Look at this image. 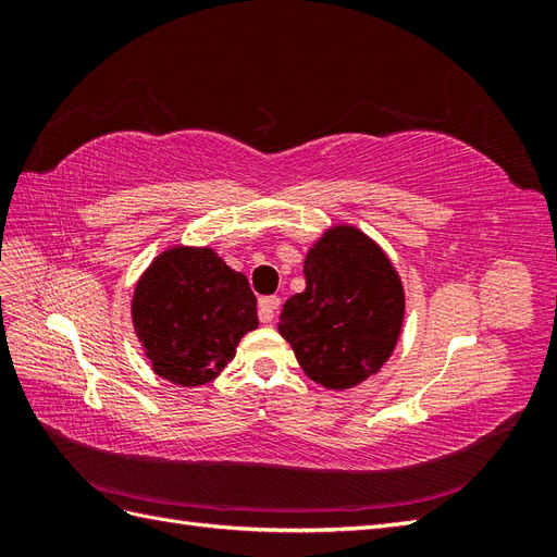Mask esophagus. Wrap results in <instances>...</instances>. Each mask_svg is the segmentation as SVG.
<instances>
[{
  "mask_svg": "<svg viewBox=\"0 0 557 557\" xmlns=\"http://www.w3.org/2000/svg\"><path fill=\"white\" fill-rule=\"evenodd\" d=\"M278 307H281V299H278L276 295H272V297H262V299H260V309H258V315H260L262 323H272Z\"/></svg>",
  "mask_w": 557,
  "mask_h": 557,
  "instance_id": "1",
  "label": "esophagus"
}]
</instances>
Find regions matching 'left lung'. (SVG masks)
I'll use <instances>...</instances> for the list:
<instances>
[{
	"instance_id": "left-lung-1",
	"label": "left lung",
	"mask_w": 557,
	"mask_h": 557,
	"mask_svg": "<svg viewBox=\"0 0 557 557\" xmlns=\"http://www.w3.org/2000/svg\"><path fill=\"white\" fill-rule=\"evenodd\" d=\"M305 276V293L283 305L278 332L311 381L346 391L391 358L404 320L401 281L385 252L350 225L313 244Z\"/></svg>"
}]
</instances>
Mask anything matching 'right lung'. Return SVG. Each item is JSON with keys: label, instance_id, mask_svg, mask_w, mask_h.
<instances>
[{"label": "right lung", "instance_id": "1", "mask_svg": "<svg viewBox=\"0 0 557 557\" xmlns=\"http://www.w3.org/2000/svg\"><path fill=\"white\" fill-rule=\"evenodd\" d=\"M132 323L156 374L195 387L221 374L258 327V299L211 248L176 246L139 278Z\"/></svg>", "mask_w": 557, "mask_h": 557}]
</instances>
